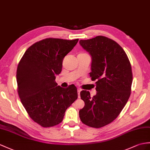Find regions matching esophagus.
<instances>
[{
  "label": "esophagus",
  "mask_w": 150,
  "mask_h": 150,
  "mask_svg": "<svg viewBox=\"0 0 150 150\" xmlns=\"http://www.w3.org/2000/svg\"><path fill=\"white\" fill-rule=\"evenodd\" d=\"M81 88H78V97L79 98L80 97V92H81Z\"/></svg>",
  "instance_id": "34e87169"
}]
</instances>
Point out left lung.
Instances as JSON below:
<instances>
[{
	"mask_svg": "<svg viewBox=\"0 0 150 150\" xmlns=\"http://www.w3.org/2000/svg\"><path fill=\"white\" fill-rule=\"evenodd\" d=\"M79 44L92 57L90 76L96 81L97 94L80 92L85 106L79 111L85 125L100 128L118 117L130 96L132 72L126 53L118 44L104 36L80 40Z\"/></svg>",
	"mask_w": 150,
	"mask_h": 150,
	"instance_id": "1",
	"label": "left lung"
}]
</instances>
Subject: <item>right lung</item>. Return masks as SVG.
<instances>
[{
    "instance_id": "right-lung-1",
    "label": "right lung",
    "mask_w": 150,
    "mask_h": 150,
    "mask_svg": "<svg viewBox=\"0 0 150 150\" xmlns=\"http://www.w3.org/2000/svg\"><path fill=\"white\" fill-rule=\"evenodd\" d=\"M78 39L47 38L34 43L25 52L16 71L18 93L29 116L43 127L62 122L66 109L77 99V88L58 86L56 76L62 62Z\"/></svg>"
}]
</instances>
